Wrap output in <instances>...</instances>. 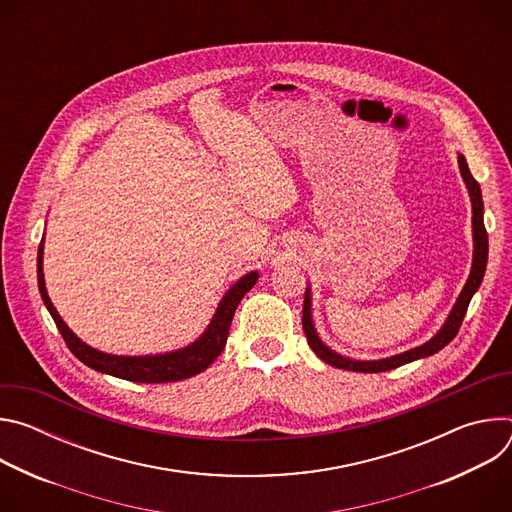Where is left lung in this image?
<instances>
[{"label":"left lung","mask_w":512,"mask_h":512,"mask_svg":"<svg viewBox=\"0 0 512 512\" xmlns=\"http://www.w3.org/2000/svg\"><path fill=\"white\" fill-rule=\"evenodd\" d=\"M458 162H460V172L464 176V182L468 186V192H470V198H472V229H474V261H472V271H470V277L462 289V294L450 314V318L446 320L444 328L437 332L429 342L417 346V348H411L403 354H397V356H391V358H383V360H352V358H344L336 352H332L316 334L314 330V324H312V312H310V291L306 289V298H304V310H302V324H304V332H306V338H308V344L310 348L324 360L328 362L330 367H336V369H344V371H356V373H385V371H391V369H397L401 367V364H407L411 360H417V358H425V356H431L435 354L437 350H442L444 346H448L460 326H462V320L466 316V310L470 306V300L472 296L476 294V289L480 287L482 283V277H484V271H486V261H488V235H486V227H484V204H482V192H480V186L478 182L474 180V176L470 174V168L466 164V158L464 156H458Z\"/></svg>","instance_id":"left-lung-1"}]
</instances>
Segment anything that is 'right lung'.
I'll return each mask as SVG.
<instances>
[{"instance_id": "add662e5", "label": "right lung", "mask_w": 512, "mask_h": 512, "mask_svg": "<svg viewBox=\"0 0 512 512\" xmlns=\"http://www.w3.org/2000/svg\"><path fill=\"white\" fill-rule=\"evenodd\" d=\"M257 277H259L257 271H251L245 277H241L227 291V296L223 298L221 304H218L216 314H214L212 322L208 324L206 332L194 344H190L182 350L158 354V356H113V354H105V352L91 348L89 344H85L83 340H79L75 334H72L68 330V326L62 322V318L58 316V312L54 310V306L46 294L44 273H42V245L38 249L40 294H42V300H44L58 332L62 334L66 346L70 348V352L75 354L81 362H85L87 367H91L99 373H107V375H113V377H119L125 381H133V383H174V381L194 377V375L202 373L204 369H208L210 362H214L216 356L223 352L235 310L241 304L243 296L255 285Z\"/></svg>"}]
</instances>
